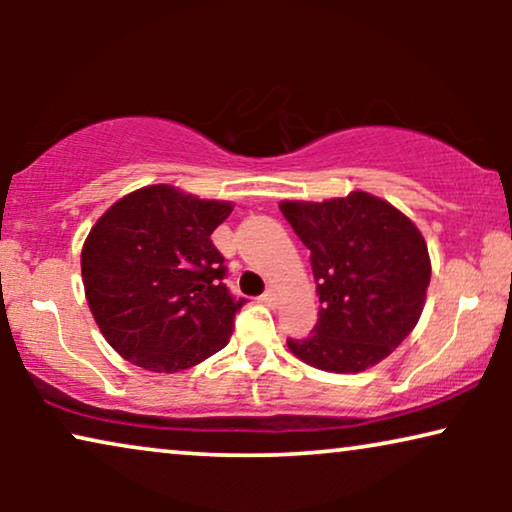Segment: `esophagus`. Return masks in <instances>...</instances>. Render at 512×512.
Wrapping results in <instances>:
<instances>
[{
    "label": "esophagus",
    "mask_w": 512,
    "mask_h": 512,
    "mask_svg": "<svg viewBox=\"0 0 512 512\" xmlns=\"http://www.w3.org/2000/svg\"><path fill=\"white\" fill-rule=\"evenodd\" d=\"M261 303H263V305H277V291H275V289L265 291L263 296H261Z\"/></svg>",
    "instance_id": "obj_1"
}]
</instances>
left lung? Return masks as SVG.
<instances>
[{"mask_svg": "<svg viewBox=\"0 0 512 512\" xmlns=\"http://www.w3.org/2000/svg\"><path fill=\"white\" fill-rule=\"evenodd\" d=\"M317 282L319 319L303 340H286L300 361L328 373H361L394 352L422 317L431 282L419 228L366 191L324 202L284 200Z\"/></svg>", "mask_w": 512, "mask_h": 512, "instance_id": "left-lung-1", "label": "left lung"}]
</instances>
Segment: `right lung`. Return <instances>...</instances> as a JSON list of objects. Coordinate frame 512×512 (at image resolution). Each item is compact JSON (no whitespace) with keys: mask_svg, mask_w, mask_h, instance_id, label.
I'll list each match as a JSON object with an SVG mask.
<instances>
[{"mask_svg":"<svg viewBox=\"0 0 512 512\" xmlns=\"http://www.w3.org/2000/svg\"><path fill=\"white\" fill-rule=\"evenodd\" d=\"M233 205L156 184L104 212L83 242L81 275L90 312L123 359L177 373L228 345L247 303L223 284L212 233Z\"/></svg>","mask_w":512,"mask_h":512,"instance_id":"add662e5","label":"right lung"}]
</instances>
